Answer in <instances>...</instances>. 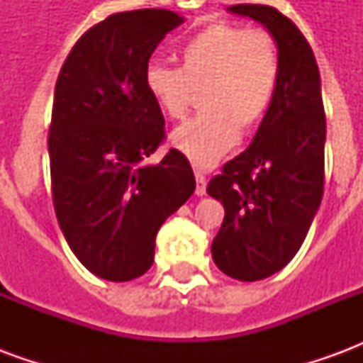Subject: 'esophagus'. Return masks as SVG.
Instances as JSON below:
<instances>
[{"instance_id": "obj_1", "label": "esophagus", "mask_w": 363, "mask_h": 363, "mask_svg": "<svg viewBox=\"0 0 363 363\" xmlns=\"http://www.w3.org/2000/svg\"><path fill=\"white\" fill-rule=\"evenodd\" d=\"M194 177H196V194L204 196L206 194V174L200 167H194Z\"/></svg>"}]
</instances>
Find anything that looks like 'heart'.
Masks as SVG:
<instances>
[{
  "label": "heart",
  "mask_w": 363,
  "mask_h": 363,
  "mask_svg": "<svg viewBox=\"0 0 363 363\" xmlns=\"http://www.w3.org/2000/svg\"><path fill=\"white\" fill-rule=\"evenodd\" d=\"M179 56V67L147 64L143 87L169 120H181L192 93L202 91L204 112L177 128L171 142L198 165H212L235 145L239 128L252 130L267 118L280 87V52L264 30L218 21L190 36Z\"/></svg>",
  "instance_id": "heart-1"
}]
</instances>
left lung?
<instances>
[{
  "instance_id": "1",
  "label": "left lung",
  "mask_w": 363,
  "mask_h": 363,
  "mask_svg": "<svg viewBox=\"0 0 363 363\" xmlns=\"http://www.w3.org/2000/svg\"><path fill=\"white\" fill-rule=\"evenodd\" d=\"M229 11L262 23L281 60L280 87L255 140L208 184L225 208L213 262L235 280L255 281L286 267L311 228L325 186L327 120L315 54L296 23L270 5Z\"/></svg>"
}]
</instances>
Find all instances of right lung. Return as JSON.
<instances>
[{
    "instance_id": "add662e5",
    "label": "right lung",
    "mask_w": 363,
    "mask_h": 363,
    "mask_svg": "<svg viewBox=\"0 0 363 363\" xmlns=\"http://www.w3.org/2000/svg\"><path fill=\"white\" fill-rule=\"evenodd\" d=\"M169 9L106 17L75 43L52 106V200L62 233L83 267L111 281L147 272L163 221L196 189L189 159L165 140V118L143 87L157 44L182 23Z\"/></svg>"
}]
</instances>
